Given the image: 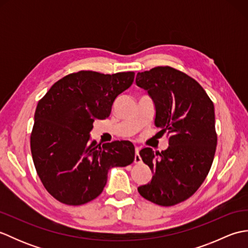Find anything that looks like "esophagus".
Returning a JSON list of instances; mask_svg holds the SVG:
<instances>
[{"label": "esophagus", "mask_w": 248, "mask_h": 248, "mask_svg": "<svg viewBox=\"0 0 248 248\" xmlns=\"http://www.w3.org/2000/svg\"><path fill=\"white\" fill-rule=\"evenodd\" d=\"M134 163H136V164H140V163H141V157L140 155V149L136 147L135 148V156H134Z\"/></svg>", "instance_id": "1"}]
</instances>
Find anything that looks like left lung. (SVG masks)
I'll use <instances>...</instances> for the list:
<instances>
[{"instance_id":"8db88e82","label":"left lung","mask_w":248,"mask_h":248,"mask_svg":"<svg viewBox=\"0 0 248 248\" xmlns=\"http://www.w3.org/2000/svg\"><path fill=\"white\" fill-rule=\"evenodd\" d=\"M135 82L154 99L155 124L170 135L166 150L140 151L154 176L138 191L170 207L191 197L211 168L217 144L214 104L196 80L170 66L139 72Z\"/></svg>"}]
</instances>
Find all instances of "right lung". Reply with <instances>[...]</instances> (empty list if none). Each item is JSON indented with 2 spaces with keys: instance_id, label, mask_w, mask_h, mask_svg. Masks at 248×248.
Masks as SVG:
<instances>
[{
  "instance_id": "1",
  "label": "right lung",
  "mask_w": 248,
  "mask_h": 248,
  "mask_svg": "<svg viewBox=\"0 0 248 248\" xmlns=\"http://www.w3.org/2000/svg\"><path fill=\"white\" fill-rule=\"evenodd\" d=\"M133 71L104 75L82 70L54 83L39 100L31 133L37 175L60 202L80 205L97 198L108 171L134 161L129 140L89 141L93 121L108 118L119 93L134 81Z\"/></svg>"
}]
</instances>
